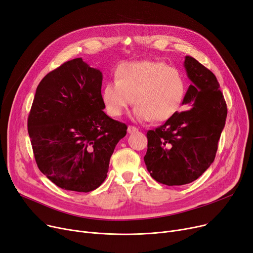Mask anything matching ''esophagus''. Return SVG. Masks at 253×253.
<instances>
[{
	"mask_svg": "<svg viewBox=\"0 0 253 253\" xmlns=\"http://www.w3.org/2000/svg\"><path fill=\"white\" fill-rule=\"evenodd\" d=\"M127 131H128V133H135V132L138 131V129L134 126H128Z\"/></svg>",
	"mask_w": 253,
	"mask_h": 253,
	"instance_id": "34e87169",
	"label": "esophagus"
}]
</instances>
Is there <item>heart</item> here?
Returning a JSON list of instances; mask_svg holds the SVG:
<instances>
[{"label": "heart", "instance_id": "b5f03b06", "mask_svg": "<svg viewBox=\"0 0 253 253\" xmlns=\"http://www.w3.org/2000/svg\"><path fill=\"white\" fill-rule=\"evenodd\" d=\"M188 92L184 75L176 68L156 60L125 62L116 71V81L106 82L101 100L111 117H120L133 102V117L139 122H164L180 110Z\"/></svg>", "mask_w": 253, "mask_h": 253}]
</instances>
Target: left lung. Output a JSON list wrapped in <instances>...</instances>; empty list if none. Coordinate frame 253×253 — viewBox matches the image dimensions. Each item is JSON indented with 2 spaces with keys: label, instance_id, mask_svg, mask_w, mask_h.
<instances>
[{
  "label": "left lung",
  "instance_id": "obj_1",
  "mask_svg": "<svg viewBox=\"0 0 253 253\" xmlns=\"http://www.w3.org/2000/svg\"><path fill=\"white\" fill-rule=\"evenodd\" d=\"M183 65L192 84L182 104L190 109L147 133L144 163L151 176L166 185L190 183L209 168L228 114L214 74L191 56Z\"/></svg>",
  "mask_w": 253,
  "mask_h": 253
}]
</instances>
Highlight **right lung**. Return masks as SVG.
<instances>
[{
	"mask_svg": "<svg viewBox=\"0 0 253 253\" xmlns=\"http://www.w3.org/2000/svg\"><path fill=\"white\" fill-rule=\"evenodd\" d=\"M102 73L82 58L47 74L39 86L28 130L39 169L57 187L88 193L108 176L111 156L127 126L101 100Z\"/></svg>",
	"mask_w": 253,
	"mask_h": 253,
	"instance_id": "add662e5",
	"label": "right lung"
}]
</instances>
